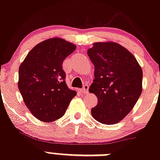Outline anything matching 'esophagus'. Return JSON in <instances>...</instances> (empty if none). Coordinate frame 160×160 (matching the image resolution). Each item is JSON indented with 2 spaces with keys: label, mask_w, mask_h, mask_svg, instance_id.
Listing matches in <instances>:
<instances>
[{
  "label": "esophagus",
  "mask_w": 160,
  "mask_h": 160,
  "mask_svg": "<svg viewBox=\"0 0 160 160\" xmlns=\"http://www.w3.org/2000/svg\"><path fill=\"white\" fill-rule=\"evenodd\" d=\"M81 91H82V93H83L85 94L88 93H89V86L87 84H85L83 87V88L81 89Z\"/></svg>",
  "instance_id": "obj_1"
}]
</instances>
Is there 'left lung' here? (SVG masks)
Listing matches in <instances>:
<instances>
[{
	"instance_id": "1",
	"label": "left lung",
	"mask_w": 160,
	"mask_h": 160,
	"mask_svg": "<svg viewBox=\"0 0 160 160\" xmlns=\"http://www.w3.org/2000/svg\"><path fill=\"white\" fill-rule=\"evenodd\" d=\"M87 54L94 65L95 77L89 90L98 99L92 116L101 123H117L140 97L142 69L128 50L114 42L93 43Z\"/></svg>"
}]
</instances>
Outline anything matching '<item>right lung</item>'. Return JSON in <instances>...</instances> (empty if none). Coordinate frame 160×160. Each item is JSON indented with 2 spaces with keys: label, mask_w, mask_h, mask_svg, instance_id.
Here are the masks:
<instances>
[{
  "label": "right lung",
  "mask_w": 160,
  "mask_h": 160,
  "mask_svg": "<svg viewBox=\"0 0 160 160\" xmlns=\"http://www.w3.org/2000/svg\"><path fill=\"white\" fill-rule=\"evenodd\" d=\"M76 46L61 38L38 43L19 67L18 88L31 113L43 122H52L64 115L77 95L67 87L62 63Z\"/></svg>",
  "instance_id": "add662e5"
}]
</instances>
